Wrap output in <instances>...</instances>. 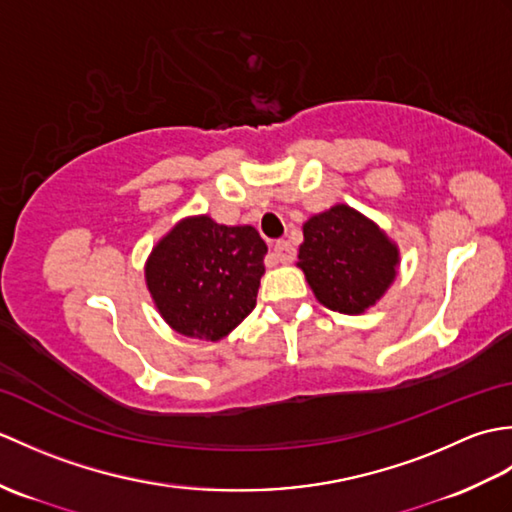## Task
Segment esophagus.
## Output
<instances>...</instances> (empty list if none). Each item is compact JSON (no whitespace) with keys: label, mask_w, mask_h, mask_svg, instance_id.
Here are the masks:
<instances>
[{"label":"esophagus","mask_w":512,"mask_h":512,"mask_svg":"<svg viewBox=\"0 0 512 512\" xmlns=\"http://www.w3.org/2000/svg\"><path fill=\"white\" fill-rule=\"evenodd\" d=\"M295 255H297L295 246H292L290 242H286V239H279V242L273 248V257L277 259V262H281V264H290L292 259H295Z\"/></svg>","instance_id":"esophagus-1"}]
</instances>
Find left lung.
Wrapping results in <instances>:
<instances>
[{"instance_id": "1", "label": "left lung", "mask_w": 512, "mask_h": 512, "mask_svg": "<svg viewBox=\"0 0 512 512\" xmlns=\"http://www.w3.org/2000/svg\"><path fill=\"white\" fill-rule=\"evenodd\" d=\"M398 246L347 204H336L303 224L297 266L314 297L341 314H363L396 279Z\"/></svg>"}]
</instances>
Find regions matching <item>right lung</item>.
Wrapping results in <instances>:
<instances>
[{
  "instance_id": "add662e5",
  "label": "right lung",
  "mask_w": 512,
  "mask_h": 512,
  "mask_svg": "<svg viewBox=\"0 0 512 512\" xmlns=\"http://www.w3.org/2000/svg\"><path fill=\"white\" fill-rule=\"evenodd\" d=\"M266 253L253 226L184 217L151 250L147 288L173 330L220 341L253 312Z\"/></svg>"
}]
</instances>
